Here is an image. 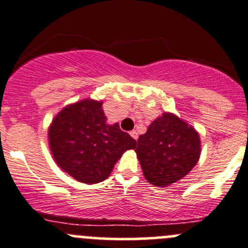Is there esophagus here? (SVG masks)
<instances>
[{
    "label": "esophagus",
    "mask_w": 248,
    "mask_h": 248,
    "mask_svg": "<svg viewBox=\"0 0 248 248\" xmlns=\"http://www.w3.org/2000/svg\"><path fill=\"white\" fill-rule=\"evenodd\" d=\"M129 134H131L132 138L136 139V140L138 139V132H137V131H131V132H129Z\"/></svg>",
    "instance_id": "obj_1"
}]
</instances>
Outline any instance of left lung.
I'll list each match as a JSON object with an SVG mask.
<instances>
[{
	"mask_svg": "<svg viewBox=\"0 0 248 248\" xmlns=\"http://www.w3.org/2000/svg\"><path fill=\"white\" fill-rule=\"evenodd\" d=\"M136 153L145 179L166 188L195 167L201 155L200 136L177 115L163 112L139 137Z\"/></svg>",
	"mask_w": 248,
	"mask_h": 248,
	"instance_id": "8db88e82",
	"label": "left lung"
}]
</instances>
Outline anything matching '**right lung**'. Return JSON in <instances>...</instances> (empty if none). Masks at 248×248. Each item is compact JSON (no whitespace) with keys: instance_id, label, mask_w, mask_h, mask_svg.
<instances>
[{"instance_id":"1","label":"right lung","mask_w":248,"mask_h":248,"mask_svg":"<svg viewBox=\"0 0 248 248\" xmlns=\"http://www.w3.org/2000/svg\"><path fill=\"white\" fill-rule=\"evenodd\" d=\"M102 100L86 98L60 110L48 127V143L63 172L86 184L107 179L137 141L119 124H109Z\"/></svg>"}]
</instances>
